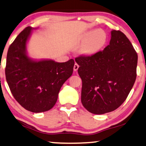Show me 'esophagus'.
Returning <instances> with one entry per match:
<instances>
[{
	"label": "esophagus",
	"mask_w": 146,
	"mask_h": 146,
	"mask_svg": "<svg viewBox=\"0 0 146 146\" xmlns=\"http://www.w3.org/2000/svg\"><path fill=\"white\" fill-rule=\"evenodd\" d=\"M78 68H79L78 64L77 63H75L74 66V70L75 72H76L78 70Z\"/></svg>",
	"instance_id": "obj_1"
}]
</instances>
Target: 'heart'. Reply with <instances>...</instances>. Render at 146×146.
<instances>
[{
	"mask_svg": "<svg viewBox=\"0 0 146 146\" xmlns=\"http://www.w3.org/2000/svg\"><path fill=\"white\" fill-rule=\"evenodd\" d=\"M108 41V35L102 29L88 31L81 36L80 42L82 46L81 53L86 56H93L100 52Z\"/></svg>",
	"mask_w": 146,
	"mask_h": 146,
	"instance_id": "1",
	"label": "heart"
}]
</instances>
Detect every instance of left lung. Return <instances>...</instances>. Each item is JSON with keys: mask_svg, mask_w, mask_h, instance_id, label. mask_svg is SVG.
Instances as JSON below:
<instances>
[{"mask_svg": "<svg viewBox=\"0 0 146 146\" xmlns=\"http://www.w3.org/2000/svg\"><path fill=\"white\" fill-rule=\"evenodd\" d=\"M75 61L82 81L81 102L88 111L104 114L122 104L134 84L137 64L136 52L124 34L112 30L104 50Z\"/></svg>", "mask_w": 146, "mask_h": 146, "instance_id": "obj_1", "label": "left lung"}]
</instances>
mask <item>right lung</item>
I'll use <instances>...</instances> for the list:
<instances>
[{"instance_id":"1","label":"right lung","mask_w":146,"mask_h":146,"mask_svg":"<svg viewBox=\"0 0 146 146\" xmlns=\"http://www.w3.org/2000/svg\"><path fill=\"white\" fill-rule=\"evenodd\" d=\"M28 27L18 35L7 53L6 79L18 102L34 113L53 108L62 86L71 76L74 60L57 62L52 59H34L29 56L27 44L32 32Z\"/></svg>"}]
</instances>
